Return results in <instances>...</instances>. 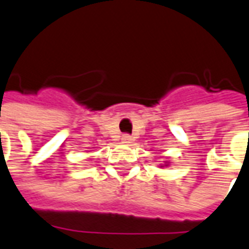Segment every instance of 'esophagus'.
I'll return each instance as SVG.
<instances>
[{
	"label": "esophagus",
	"mask_w": 249,
	"mask_h": 249,
	"mask_svg": "<svg viewBox=\"0 0 249 249\" xmlns=\"http://www.w3.org/2000/svg\"><path fill=\"white\" fill-rule=\"evenodd\" d=\"M121 141H123V143L129 144V143H132L133 138L129 136V134H123V137H121Z\"/></svg>",
	"instance_id": "1"
}]
</instances>
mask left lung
<instances>
[{"label": "left lung", "mask_w": 249, "mask_h": 249, "mask_svg": "<svg viewBox=\"0 0 249 249\" xmlns=\"http://www.w3.org/2000/svg\"><path fill=\"white\" fill-rule=\"evenodd\" d=\"M168 164H169V163H168V161H165V164H164V165H161V168H163V166H166Z\"/></svg>", "instance_id": "obj_1"}]
</instances>
